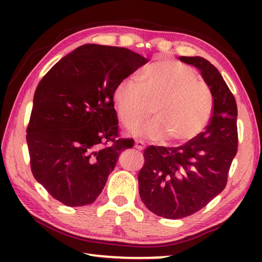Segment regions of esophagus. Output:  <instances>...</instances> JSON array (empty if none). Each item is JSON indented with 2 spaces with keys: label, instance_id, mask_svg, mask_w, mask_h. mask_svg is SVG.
<instances>
[{
  "label": "esophagus",
  "instance_id": "34e87169",
  "mask_svg": "<svg viewBox=\"0 0 262 262\" xmlns=\"http://www.w3.org/2000/svg\"><path fill=\"white\" fill-rule=\"evenodd\" d=\"M135 148L139 149V150H143L145 148V144L143 141H140V140H136L135 141Z\"/></svg>",
  "mask_w": 262,
  "mask_h": 262
}]
</instances>
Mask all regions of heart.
I'll return each instance as SVG.
<instances>
[{"instance_id":"heart-1","label":"heart","mask_w":262,"mask_h":262,"mask_svg":"<svg viewBox=\"0 0 262 262\" xmlns=\"http://www.w3.org/2000/svg\"><path fill=\"white\" fill-rule=\"evenodd\" d=\"M199 74L181 62L159 59L147 66L140 81L126 77L113 91V105L119 121L133 129L151 114L156 119L137 136L184 143L201 134L214 111V96Z\"/></svg>"}]
</instances>
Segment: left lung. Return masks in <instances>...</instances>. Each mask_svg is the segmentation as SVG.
Segmentation results:
<instances>
[{
	"mask_svg": "<svg viewBox=\"0 0 262 262\" xmlns=\"http://www.w3.org/2000/svg\"><path fill=\"white\" fill-rule=\"evenodd\" d=\"M200 70L214 96L205 132L180 147L144 150L139 192L150 211L164 219H184L206 207L225 188L238 147L237 104L219 70L201 56H179Z\"/></svg>",
	"mask_w": 262,
	"mask_h": 262,
	"instance_id": "obj_1",
	"label": "left lung"
}]
</instances>
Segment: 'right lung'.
<instances>
[{
  "label": "right lung",
  "mask_w": 262,
  "mask_h": 262,
  "mask_svg": "<svg viewBox=\"0 0 262 262\" xmlns=\"http://www.w3.org/2000/svg\"><path fill=\"white\" fill-rule=\"evenodd\" d=\"M148 60L128 48L86 43L53 66L38 84L26 129L31 170L55 200L95 202L123 150L113 91ZM107 141L114 144L103 147Z\"/></svg>",
  "instance_id": "add662e5"
}]
</instances>
